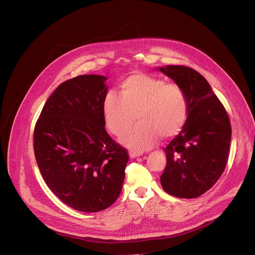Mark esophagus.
Segmentation results:
<instances>
[{
  "label": "esophagus",
  "mask_w": 255,
  "mask_h": 255,
  "mask_svg": "<svg viewBox=\"0 0 255 255\" xmlns=\"http://www.w3.org/2000/svg\"><path fill=\"white\" fill-rule=\"evenodd\" d=\"M141 155V153L140 152H137V151H130L129 152V156L131 157V158H135V157H138V156H140Z\"/></svg>",
  "instance_id": "esophagus-1"
}]
</instances>
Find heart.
<instances>
[{"instance_id":"b5f03b06","label":"heart","mask_w":255,"mask_h":255,"mask_svg":"<svg viewBox=\"0 0 255 255\" xmlns=\"http://www.w3.org/2000/svg\"><path fill=\"white\" fill-rule=\"evenodd\" d=\"M103 115L107 128L118 137L125 134L136 118L138 124L122 142L132 150L143 151L158 137L169 138L183 130L189 103L181 86L136 72L120 83V96L113 92L105 96Z\"/></svg>"}]
</instances>
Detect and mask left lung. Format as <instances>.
Returning a JSON list of instances; mask_svg holds the SVG:
<instances>
[{
    "label": "left lung",
    "mask_w": 255,
    "mask_h": 255,
    "mask_svg": "<svg viewBox=\"0 0 255 255\" xmlns=\"http://www.w3.org/2000/svg\"><path fill=\"white\" fill-rule=\"evenodd\" d=\"M186 92L189 115L179 134L164 148L162 188L181 198L198 197L216 184L230 154L232 126L223 104L206 78L190 67L159 68Z\"/></svg>",
    "instance_id": "obj_1"
}]
</instances>
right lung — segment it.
<instances>
[{"mask_svg": "<svg viewBox=\"0 0 255 255\" xmlns=\"http://www.w3.org/2000/svg\"><path fill=\"white\" fill-rule=\"evenodd\" d=\"M105 80L90 74L62 83L34 129V153L46 185L64 204L86 213L116 202L129 160L104 128Z\"/></svg>", "mask_w": 255, "mask_h": 255, "instance_id": "1", "label": "right lung"}]
</instances>
